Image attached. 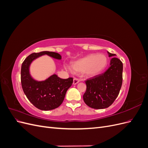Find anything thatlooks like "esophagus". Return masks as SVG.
<instances>
[{
	"label": "esophagus",
	"mask_w": 148,
	"mask_h": 148,
	"mask_svg": "<svg viewBox=\"0 0 148 148\" xmlns=\"http://www.w3.org/2000/svg\"><path fill=\"white\" fill-rule=\"evenodd\" d=\"M79 78H73V84H77L78 82H79Z\"/></svg>",
	"instance_id": "obj_1"
}]
</instances>
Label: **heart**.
<instances>
[{
	"instance_id": "obj_1",
	"label": "heart",
	"mask_w": 148,
	"mask_h": 148,
	"mask_svg": "<svg viewBox=\"0 0 148 148\" xmlns=\"http://www.w3.org/2000/svg\"><path fill=\"white\" fill-rule=\"evenodd\" d=\"M108 64V58L104 54H91L72 64L73 71H86L89 75H95L104 70Z\"/></svg>"
}]
</instances>
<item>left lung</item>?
Masks as SVG:
<instances>
[{"instance_id": "8db88e82", "label": "left lung", "mask_w": 148, "mask_h": 148, "mask_svg": "<svg viewBox=\"0 0 148 148\" xmlns=\"http://www.w3.org/2000/svg\"><path fill=\"white\" fill-rule=\"evenodd\" d=\"M112 57L110 66L104 73L94 76L85 81L86 90L83 100L87 106L93 109L109 107L117 97L123 81V64L115 53L107 52Z\"/></svg>"}]
</instances>
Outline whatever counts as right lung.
Returning a JSON list of instances; mask_svg holds the SVG:
<instances>
[{
	"label": "right lung",
	"mask_w": 148,
	"mask_h": 148,
	"mask_svg": "<svg viewBox=\"0 0 148 148\" xmlns=\"http://www.w3.org/2000/svg\"><path fill=\"white\" fill-rule=\"evenodd\" d=\"M47 54L57 59H60L59 53L43 51L33 53L26 58L21 65V83L28 99L36 108L42 110H50L57 108L63 102L65 94L73 83V78L62 79L53 75L45 81H35L29 73V66L34 59Z\"/></svg>",
	"instance_id": "right-lung-1"
}]
</instances>
